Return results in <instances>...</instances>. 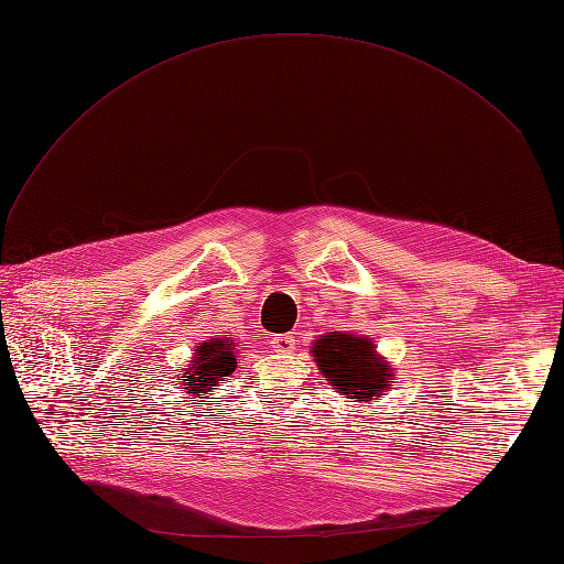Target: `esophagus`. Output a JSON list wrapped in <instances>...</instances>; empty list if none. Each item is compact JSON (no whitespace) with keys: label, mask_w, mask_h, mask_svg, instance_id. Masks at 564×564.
<instances>
[{"label":"esophagus","mask_w":564,"mask_h":564,"mask_svg":"<svg viewBox=\"0 0 564 564\" xmlns=\"http://www.w3.org/2000/svg\"><path fill=\"white\" fill-rule=\"evenodd\" d=\"M272 344H275V350L289 352V350H294L296 338H294V334H280V336L272 338Z\"/></svg>","instance_id":"1"}]
</instances>
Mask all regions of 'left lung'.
Listing matches in <instances>:
<instances>
[{
	"label": "left lung",
	"instance_id": "8db88e82",
	"mask_svg": "<svg viewBox=\"0 0 564 564\" xmlns=\"http://www.w3.org/2000/svg\"><path fill=\"white\" fill-rule=\"evenodd\" d=\"M313 355L324 379L350 400H373L392 383L388 362L377 357L367 338L332 332L317 340Z\"/></svg>",
	"mask_w": 564,
	"mask_h": 564
}]
</instances>
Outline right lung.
<instances>
[{
    "mask_svg": "<svg viewBox=\"0 0 564 564\" xmlns=\"http://www.w3.org/2000/svg\"><path fill=\"white\" fill-rule=\"evenodd\" d=\"M237 367V357L228 338H216L209 344L197 346V357L191 367V377H181L187 392H209V386H216L220 379L228 377Z\"/></svg>",
    "mask_w": 564,
    "mask_h": 564,
    "instance_id": "1",
    "label": "right lung"
}]
</instances>
